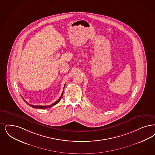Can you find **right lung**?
<instances>
[{"label": "right lung", "mask_w": 155, "mask_h": 155, "mask_svg": "<svg viewBox=\"0 0 155 155\" xmlns=\"http://www.w3.org/2000/svg\"><path fill=\"white\" fill-rule=\"evenodd\" d=\"M64 86H65V85H64ZM63 91H64V89H63ZM63 92L62 93V95H61V96L60 97V98L57 101H56L55 103H54L53 104H51L50 105H31V104H29L28 103H27L26 101H25V100L24 99V98L22 97V99L23 100L25 101V102L28 104L29 105H30L31 107L32 108H38V109H46V108H50V107H52V106H54V105H56V104H58L59 102V101L61 100V99H62V96H63Z\"/></svg>", "instance_id": "obj_1"}]
</instances>
